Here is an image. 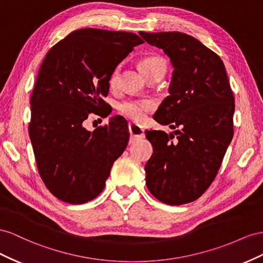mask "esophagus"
<instances>
[{"mask_svg":"<svg viewBox=\"0 0 263 263\" xmlns=\"http://www.w3.org/2000/svg\"><path fill=\"white\" fill-rule=\"evenodd\" d=\"M129 132L132 139H142L145 137L143 127H141L136 123H129Z\"/></svg>","mask_w":263,"mask_h":263,"instance_id":"obj_1","label":"esophagus"}]
</instances>
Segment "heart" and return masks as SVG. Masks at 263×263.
Listing matches in <instances>:
<instances>
[{
  "label": "heart",
  "mask_w": 263,
  "mask_h": 263,
  "mask_svg": "<svg viewBox=\"0 0 263 263\" xmlns=\"http://www.w3.org/2000/svg\"><path fill=\"white\" fill-rule=\"evenodd\" d=\"M141 69L144 72L145 76L149 74L156 70H166V64L162 58L151 56L146 57L141 62ZM120 76V67L118 66L117 68L112 71L110 76V86L114 88L118 85ZM154 107L152 101L145 100V99H131L123 101L122 103L119 104V112L127 119L132 120V121L141 122L145 119L146 115L151 111Z\"/></svg>",
  "instance_id": "1"
}]
</instances>
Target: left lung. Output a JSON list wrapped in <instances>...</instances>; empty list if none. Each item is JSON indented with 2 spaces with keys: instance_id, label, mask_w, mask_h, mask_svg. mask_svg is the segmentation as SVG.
Returning a JSON list of instances; mask_svg holds the SVG:
<instances>
[{
  "instance_id": "obj_1",
  "label": "left lung",
  "mask_w": 263,
  "mask_h": 263,
  "mask_svg": "<svg viewBox=\"0 0 263 263\" xmlns=\"http://www.w3.org/2000/svg\"><path fill=\"white\" fill-rule=\"evenodd\" d=\"M163 49L173 66L168 88L153 119L173 133L147 130L153 154L145 165L148 191L167 205L199 198L215 179L234 137L235 98L220 57L181 32L139 33Z\"/></svg>"
}]
</instances>
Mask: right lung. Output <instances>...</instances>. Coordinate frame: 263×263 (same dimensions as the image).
Returning a JSON list of instances; mask_svg holds the SVG:
<instances>
[{"mask_svg":"<svg viewBox=\"0 0 263 263\" xmlns=\"http://www.w3.org/2000/svg\"><path fill=\"white\" fill-rule=\"evenodd\" d=\"M140 44L137 34L73 31L45 56L31 98L29 138L43 182L55 197L84 204L103 191L112 164L129 142L125 119L114 116L92 132L90 114L108 117L103 100L112 71Z\"/></svg>","mask_w":263,"mask_h":263,"instance_id":"obj_1","label":"right lung"}]
</instances>
